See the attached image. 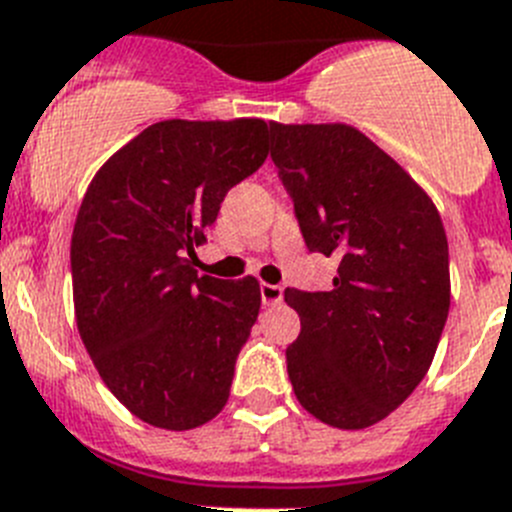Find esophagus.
Instances as JSON below:
<instances>
[{
  "mask_svg": "<svg viewBox=\"0 0 512 512\" xmlns=\"http://www.w3.org/2000/svg\"><path fill=\"white\" fill-rule=\"evenodd\" d=\"M260 296H262V304H281L283 301V288L281 286H273V283H262L260 286Z\"/></svg>",
  "mask_w": 512,
  "mask_h": 512,
  "instance_id": "34e87169",
  "label": "esophagus"
}]
</instances>
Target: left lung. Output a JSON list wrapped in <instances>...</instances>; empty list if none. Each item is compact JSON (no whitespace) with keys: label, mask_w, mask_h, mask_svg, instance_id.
Returning <instances> with one entry per match:
<instances>
[{"label":"left lung","mask_w":512,"mask_h":512,"mask_svg":"<svg viewBox=\"0 0 512 512\" xmlns=\"http://www.w3.org/2000/svg\"><path fill=\"white\" fill-rule=\"evenodd\" d=\"M311 252L335 257L330 291L286 288L301 335L288 379L309 415L371 428L417 389L451 306L448 239L430 195L348 123H270Z\"/></svg>","instance_id":"left-lung-1"}]
</instances>
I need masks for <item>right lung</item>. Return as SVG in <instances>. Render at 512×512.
I'll list each match as a JSON object with an SVG mask.
<instances>
[{
    "label": "right lung",
    "mask_w": 512,
    "mask_h": 512,
    "mask_svg": "<svg viewBox=\"0 0 512 512\" xmlns=\"http://www.w3.org/2000/svg\"><path fill=\"white\" fill-rule=\"evenodd\" d=\"M270 123L159 121L92 177L71 234L74 317L100 379L131 415L193 430L224 410L260 314V283L193 268L237 182L268 159Z\"/></svg>",
    "instance_id": "right-lung-1"
}]
</instances>
